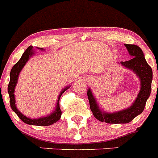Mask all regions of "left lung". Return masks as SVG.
<instances>
[{"label":"left lung","instance_id":"left-lung-1","mask_svg":"<svg viewBox=\"0 0 158 158\" xmlns=\"http://www.w3.org/2000/svg\"><path fill=\"white\" fill-rule=\"evenodd\" d=\"M131 58L127 62H120L124 68L133 71L140 80V90L138 96L127 108L115 112H108L101 109L91 89H88L90 109L96 119L107 123H127L143 111L146 103L151 93V84L153 80V71L148 65L143 51L139 47L133 44H125Z\"/></svg>","mask_w":158,"mask_h":158}]
</instances>
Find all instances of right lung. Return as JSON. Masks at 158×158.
Masks as SVG:
<instances>
[{
    "instance_id": "add662e5",
    "label": "right lung",
    "mask_w": 158,
    "mask_h": 158,
    "mask_svg": "<svg viewBox=\"0 0 158 158\" xmlns=\"http://www.w3.org/2000/svg\"><path fill=\"white\" fill-rule=\"evenodd\" d=\"M40 51H44L43 48H38ZM34 48L32 46H30L27 48V50L24 51L20 59L16 62L13 67L11 69L10 72V81H9V84L8 86V92L9 94V100H10V106L12 107V111L16 113V115L19 116V118L23 121L25 123L29 124V125H34V126H50L52 124L58 122L61 118L62 115V111L60 109L59 106V100L61 98V96L63 94L64 92H65L68 89H69L70 86H66L65 88H63L62 89V91L60 92L59 96L58 97V100H57V104L55 106V108L51 111V114L45 115V116H42L37 118H31L29 117L25 116L23 114H22L20 111L18 110L16 104V97H15V89H16V85H17L18 78H19V75L23 69V66L26 65L27 62L29 61V58H31L34 55Z\"/></svg>"
}]
</instances>
